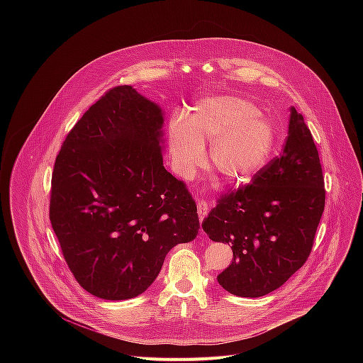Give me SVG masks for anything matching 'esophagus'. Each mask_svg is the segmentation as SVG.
Instances as JSON below:
<instances>
[{"mask_svg": "<svg viewBox=\"0 0 363 363\" xmlns=\"http://www.w3.org/2000/svg\"><path fill=\"white\" fill-rule=\"evenodd\" d=\"M208 211H209V204L207 201H199L197 204V212H199V216H200V220L203 222V219L208 215Z\"/></svg>", "mask_w": 363, "mask_h": 363, "instance_id": "esophagus-1", "label": "esophagus"}]
</instances>
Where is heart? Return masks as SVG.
I'll use <instances>...</instances> for the list:
<instances>
[{
  "label": "heart",
  "instance_id": "heart-1",
  "mask_svg": "<svg viewBox=\"0 0 363 363\" xmlns=\"http://www.w3.org/2000/svg\"><path fill=\"white\" fill-rule=\"evenodd\" d=\"M209 147L211 169L228 186L255 177L274 147V130L259 108L233 95L208 96L193 107L191 117L176 114L169 125V151L174 172L184 180L204 164Z\"/></svg>",
  "mask_w": 363,
  "mask_h": 363
}]
</instances>
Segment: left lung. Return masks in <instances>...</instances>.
Here are the masks:
<instances>
[{
  "label": "left lung",
  "instance_id": "obj_1",
  "mask_svg": "<svg viewBox=\"0 0 363 363\" xmlns=\"http://www.w3.org/2000/svg\"><path fill=\"white\" fill-rule=\"evenodd\" d=\"M324 177L311 130L291 107L282 154L253 177L225 194L203 220L213 242L232 247V264L219 285L242 298H259L284 285L311 255L324 211Z\"/></svg>",
  "mask_w": 363,
  "mask_h": 363
}]
</instances>
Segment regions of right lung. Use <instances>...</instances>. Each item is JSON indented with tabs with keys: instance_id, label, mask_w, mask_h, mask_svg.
I'll use <instances>...</instances> for the list:
<instances>
[{
	"instance_id": "right-lung-1",
	"label": "right lung",
	"mask_w": 363,
	"mask_h": 363,
	"mask_svg": "<svg viewBox=\"0 0 363 363\" xmlns=\"http://www.w3.org/2000/svg\"><path fill=\"white\" fill-rule=\"evenodd\" d=\"M163 111L133 86L110 89L55 157L50 220L78 284L106 301L145 292L166 255L196 239L197 206L163 166Z\"/></svg>"
}]
</instances>
